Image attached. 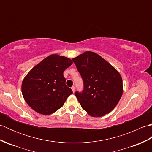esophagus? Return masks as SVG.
Wrapping results in <instances>:
<instances>
[{"label": "esophagus", "mask_w": 152, "mask_h": 152, "mask_svg": "<svg viewBox=\"0 0 152 152\" xmlns=\"http://www.w3.org/2000/svg\"><path fill=\"white\" fill-rule=\"evenodd\" d=\"M71 89H72L73 93H74V91H75V88H74V86H72V88H71Z\"/></svg>", "instance_id": "obj_1"}]
</instances>
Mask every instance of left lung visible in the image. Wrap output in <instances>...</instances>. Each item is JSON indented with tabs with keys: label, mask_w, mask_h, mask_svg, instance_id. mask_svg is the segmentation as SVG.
<instances>
[{
	"label": "left lung",
	"mask_w": 152,
	"mask_h": 152,
	"mask_svg": "<svg viewBox=\"0 0 152 152\" xmlns=\"http://www.w3.org/2000/svg\"><path fill=\"white\" fill-rule=\"evenodd\" d=\"M72 61L83 80L82 91L74 93L82 108L93 117L108 114L122 96L120 74L107 61L92 51H86Z\"/></svg>",
	"instance_id": "1"
}]
</instances>
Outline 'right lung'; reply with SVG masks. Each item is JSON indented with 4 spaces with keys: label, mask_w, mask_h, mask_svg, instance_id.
Returning <instances> with one entry per match:
<instances>
[{
    "label": "right lung",
    "mask_w": 152,
    "mask_h": 152,
    "mask_svg": "<svg viewBox=\"0 0 152 152\" xmlns=\"http://www.w3.org/2000/svg\"><path fill=\"white\" fill-rule=\"evenodd\" d=\"M72 64L69 58L51 55L31 69L22 83L25 101L41 114H53L62 107L72 94L63 76L65 69Z\"/></svg>",
    "instance_id": "right-lung-1"
}]
</instances>
